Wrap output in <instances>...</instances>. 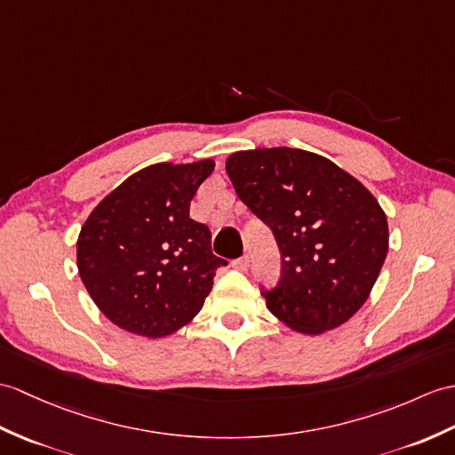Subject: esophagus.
I'll return each mask as SVG.
<instances>
[{
    "label": "esophagus",
    "instance_id": "34e87169",
    "mask_svg": "<svg viewBox=\"0 0 455 455\" xmlns=\"http://www.w3.org/2000/svg\"><path fill=\"white\" fill-rule=\"evenodd\" d=\"M232 267L238 269V271H248V267H250V258H248V256H242V258L235 259V261H232Z\"/></svg>",
    "mask_w": 455,
    "mask_h": 455
}]
</instances>
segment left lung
<instances>
[{
  "mask_svg": "<svg viewBox=\"0 0 455 455\" xmlns=\"http://www.w3.org/2000/svg\"><path fill=\"white\" fill-rule=\"evenodd\" d=\"M227 172L281 251L277 287L261 291L269 312L308 335L351 320L387 256L376 197L330 158L289 147L232 153Z\"/></svg>",
  "mask_w": 455,
  "mask_h": 455,
  "instance_id": "1",
  "label": "left lung"
}]
</instances>
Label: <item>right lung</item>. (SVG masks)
<instances>
[{
  "label": "right lung",
  "instance_id": "1",
  "mask_svg": "<svg viewBox=\"0 0 455 455\" xmlns=\"http://www.w3.org/2000/svg\"><path fill=\"white\" fill-rule=\"evenodd\" d=\"M211 158L158 163L132 174L92 209L79 232V275L99 310L122 330L164 337L192 322L227 266L189 202L213 172Z\"/></svg>",
  "mask_w": 455,
  "mask_h": 455
}]
</instances>
